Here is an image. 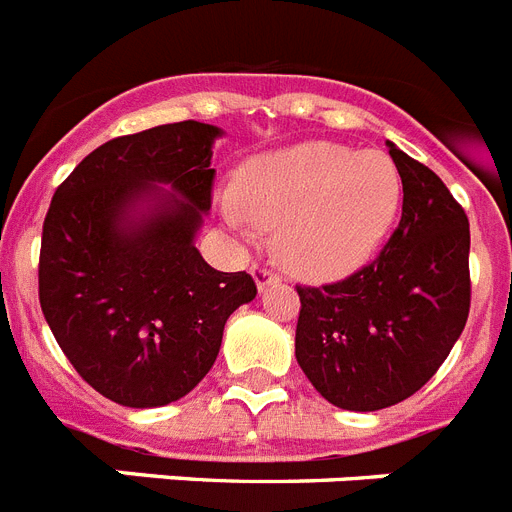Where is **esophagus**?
Returning <instances> with one entry per match:
<instances>
[{"label": "esophagus", "instance_id": "1", "mask_svg": "<svg viewBox=\"0 0 512 512\" xmlns=\"http://www.w3.org/2000/svg\"><path fill=\"white\" fill-rule=\"evenodd\" d=\"M252 278H255L257 289L260 291L268 289V286H273V283H278L276 270L268 268V265H255V268H252Z\"/></svg>", "mask_w": 512, "mask_h": 512}]
</instances>
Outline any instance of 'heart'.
Segmentation results:
<instances>
[{
	"instance_id": "b5f03b06",
	"label": "heart",
	"mask_w": 512,
	"mask_h": 512,
	"mask_svg": "<svg viewBox=\"0 0 512 512\" xmlns=\"http://www.w3.org/2000/svg\"><path fill=\"white\" fill-rule=\"evenodd\" d=\"M403 200V179L380 150L299 143L249 158L221 197V216L244 236L278 226V257L307 281H338L372 260Z\"/></svg>"
}]
</instances>
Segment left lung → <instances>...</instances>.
Returning <instances> with one entry per match:
<instances>
[{"instance_id": "1", "label": "left lung", "mask_w": 512, "mask_h": 512, "mask_svg": "<svg viewBox=\"0 0 512 512\" xmlns=\"http://www.w3.org/2000/svg\"><path fill=\"white\" fill-rule=\"evenodd\" d=\"M403 213L385 249L338 283L296 286V362L338 409L380 411L435 375L471 307L468 218L440 176L388 143Z\"/></svg>"}]
</instances>
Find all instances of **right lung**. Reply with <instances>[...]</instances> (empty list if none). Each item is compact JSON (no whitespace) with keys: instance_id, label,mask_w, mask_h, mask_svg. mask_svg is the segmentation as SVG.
Here are the masks:
<instances>
[{"instance_id":"obj_1","label":"right lung","mask_w":512,"mask_h":512,"mask_svg":"<svg viewBox=\"0 0 512 512\" xmlns=\"http://www.w3.org/2000/svg\"><path fill=\"white\" fill-rule=\"evenodd\" d=\"M216 137L218 127L192 119L114 137L77 163L46 213V322L77 375L130 409L190 393L216 362L231 312L257 294L249 273L210 268L195 247Z\"/></svg>"}]
</instances>
